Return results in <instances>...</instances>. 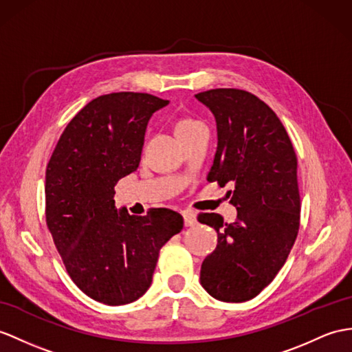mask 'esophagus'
Wrapping results in <instances>:
<instances>
[{
  "label": "esophagus",
  "mask_w": 352,
  "mask_h": 352,
  "mask_svg": "<svg viewBox=\"0 0 352 352\" xmlns=\"http://www.w3.org/2000/svg\"><path fill=\"white\" fill-rule=\"evenodd\" d=\"M182 217H184L185 227H192V226L197 224V215H195V212H192V210H184Z\"/></svg>",
  "instance_id": "34e87169"
}]
</instances>
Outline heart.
<instances>
[{
  "label": "heart",
  "instance_id": "b5f03b06",
  "mask_svg": "<svg viewBox=\"0 0 352 352\" xmlns=\"http://www.w3.org/2000/svg\"><path fill=\"white\" fill-rule=\"evenodd\" d=\"M201 125L203 124L200 121H197V119H194V118H181L176 122L175 130H176V134L179 135V134H184V133L191 131V130H194V128L201 126Z\"/></svg>",
  "mask_w": 352,
  "mask_h": 352
}]
</instances>
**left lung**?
Listing matches in <instances>:
<instances>
[{
    "label": "left lung",
    "instance_id": "obj_1",
    "mask_svg": "<svg viewBox=\"0 0 352 352\" xmlns=\"http://www.w3.org/2000/svg\"><path fill=\"white\" fill-rule=\"evenodd\" d=\"M215 116L218 148L209 182L234 185L230 203L237 219L200 213L217 230L218 245L206 256L200 282L221 302L258 296L285 264L300 227L297 157L287 130L254 94L218 88L195 94Z\"/></svg>",
    "mask_w": 352,
    "mask_h": 352
}]
</instances>
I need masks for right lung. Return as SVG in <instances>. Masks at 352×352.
Instances as JSON below:
<instances>
[{"instance_id":"1","label":"right lung","mask_w":352,"mask_h":352,"mask_svg":"<svg viewBox=\"0 0 352 352\" xmlns=\"http://www.w3.org/2000/svg\"><path fill=\"white\" fill-rule=\"evenodd\" d=\"M168 104L151 94L113 92L89 101L59 137L46 168V224L72 280L109 306L151 287L160 250L184 228L177 212L130 215L115 185L137 170L151 116Z\"/></svg>"}]
</instances>
